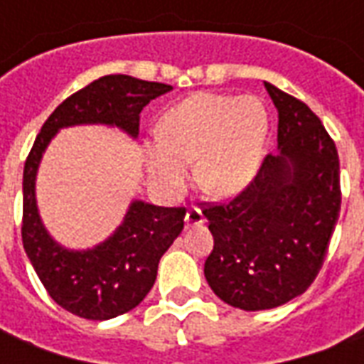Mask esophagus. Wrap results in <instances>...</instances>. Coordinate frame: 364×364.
Segmentation results:
<instances>
[{"label": "esophagus", "instance_id": "34e87169", "mask_svg": "<svg viewBox=\"0 0 364 364\" xmlns=\"http://www.w3.org/2000/svg\"><path fill=\"white\" fill-rule=\"evenodd\" d=\"M185 224H187V228L189 226H200V224H205V214H203V210L198 206H191L187 214H185Z\"/></svg>", "mask_w": 364, "mask_h": 364}]
</instances>
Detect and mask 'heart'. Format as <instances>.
<instances>
[{"label":"heart","instance_id":"b5f03b06","mask_svg":"<svg viewBox=\"0 0 364 364\" xmlns=\"http://www.w3.org/2000/svg\"><path fill=\"white\" fill-rule=\"evenodd\" d=\"M269 119L257 97L195 93L159 120L158 138L146 146L154 181L179 191L195 159L198 187L230 197L252 181L261 166Z\"/></svg>","mask_w":364,"mask_h":364}]
</instances>
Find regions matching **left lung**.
I'll return each instance as SVG.
<instances>
[{"label":"left lung","instance_id":"1","mask_svg":"<svg viewBox=\"0 0 364 364\" xmlns=\"http://www.w3.org/2000/svg\"><path fill=\"white\" fill-rule=\"evenodd\" d=\"M279 111V154L224 203H205L214 247L205 277L226 304L255 312L287 304L320 273L341 210L339 156L318 114L265 82Z\"/></svg>","mask_w":364,"mask_h":364}]
</instances>
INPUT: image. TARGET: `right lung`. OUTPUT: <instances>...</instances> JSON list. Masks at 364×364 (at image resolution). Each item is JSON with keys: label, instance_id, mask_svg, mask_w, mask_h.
Returning <instances> with one entry per match:
<instances>
[{"label": "right lung", "instance_id": "right-lung-1", "mask_svg": "<svg viewBox=\"0 0 364 364\" xmlns=\"http://www.w3.org/2000/svg\"><path fill=\"white\" fill-rule=\"evenodd\" d=\"M171 85L130 75H103L54 109L28 151L23 171V247L46 292L58 306L85 320H111L142 302L156 282L158 263L183 230L185 208L134 200L124 222L87 252L58 245L43 226L35 198L36 169L60 128L111 124L136 138L140 112Z\"/></svg>", "mask_w": 364, "mask_h": 364}]
</instances>
